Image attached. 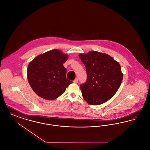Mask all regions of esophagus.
Segmentation results:
<instances>
[{"label":"esophagus","mask_w":150,"mask_h":150,"mask_svg":"<svg viewBox=\"0 0 150 150\" xmlns=\"http://www.w3.org/2000/svg\"><path fill=\"white\" fill-rule=\"evenodd\" d=\"M73 82L74 83H78V79L76 78L74 81H73Z\"/></svg>","instance_id":"obj_1"}]
</instances>
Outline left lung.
I'll list each match as a JSON object with an SVG mask.
<instances>
[{
  "mask_svg": "<svg viewBox=\"0 0 150 150\" xmlns=\"http://www.w3.org/2000/svg\"><path fill=\"white\" fill-rule=\"evenodd\" d=\"M85 65L86 83L80 86L86 102L99 105L111 98L121 85L123 78L121 66L112 57L97 51L79 55Z\"/></svg>",
  "mask_w": 150,
  "mask_h": 150,
  "instance_id": "1",
  "label": "left lung"
}]
</instances>
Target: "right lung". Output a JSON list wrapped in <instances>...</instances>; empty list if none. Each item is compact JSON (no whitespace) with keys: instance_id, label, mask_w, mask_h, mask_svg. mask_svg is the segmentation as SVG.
Returning a JSON list of instances; mask_svg holds the SVG:
<instances>
[{"instance_id":"1","label":"right lung","mask_w":150,"mask_h":150,"mask_svg":"<svg viewBox=\"0 0 150 150\" xmlns=\"http://www.w3.org/2000/svg\"><path fill=\"white\" fill-rule=\"evenodd\" d=\"M67 59V54L53 50L37 56L29 64L28 81L38 96L53 100L64 93L72 83L66 79L67 71L63 65Z\"/></svg>"}]
</instances>
